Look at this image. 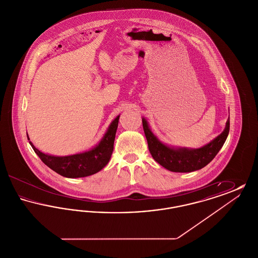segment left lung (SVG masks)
Returning a JSON list of instances; mask_svg holds the SVG:
<instances>
[{
    "label": "left lung",
    "instance_id": "obj_1",
    "mask_svg": "<svg viewBox=\"0 0 258 258\" xmlns=\"http://www.w3.org/2000/svg\"><path fill=\"white\" fill-rule=\"evenodd\" d=\"M143 130L147 139L149 151L158 163L172 172H192L206 166L217 156L223 146L228 134L230 121H226L225 127L221 135H218L208 144L198 149L185 147H173L161 142L154 135L145 118H142Z\"/></svg>",
    "mask_w": 258,
    "mask_h": 258
}]
</instances>
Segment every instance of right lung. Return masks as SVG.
<instances>
[{"label":"right lung","mask_w":258,"mask_h":258,"mask_svg":"<svg viewBox=\"0 0 258 258\" xmlns=\"http://www.w3.org/2000/svg\"><path fill=\"white\" fill-rule=\"evenodd\" d=\"M120 115L111 122L106 133L98 142V145L79 154H74L64 157L52 156L40 152L30 141V144L35 153L53 171L57 172L67 178L87 177L100 171L110 160L113 152L115 135L118 127ZM28 136V134H27ZM28 139L30 140L29 136Z\"/></svg>","instance_id":"1"}]
</instances>
